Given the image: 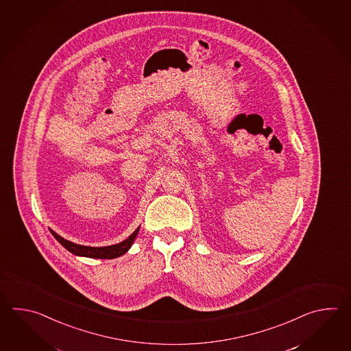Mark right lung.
<instances>
[{"label": "right lung", "mask_w": 351, "mask_h": 351, "mask_svg": "<svg viewBox=\"0 0 351 351\" xmlns=\"http://www.w3.org/2000/svg\"><path fill=\"white\" fill-rule=\"evenodd\" d=\"M53 233V237L59 242L61 246L65 247L69 252L75 254V256H82V257H90V258H104V260H110V258H117L119 256L127 254L129 248L133 245L134 239L138 236L139 227L135 230L125 241L112 245V246L105 247H90L76 245L74 242H70L67 239H62L58 233H55L53 230H50Z\"/></svg>", "instance_id": "1"}]
</instances>
